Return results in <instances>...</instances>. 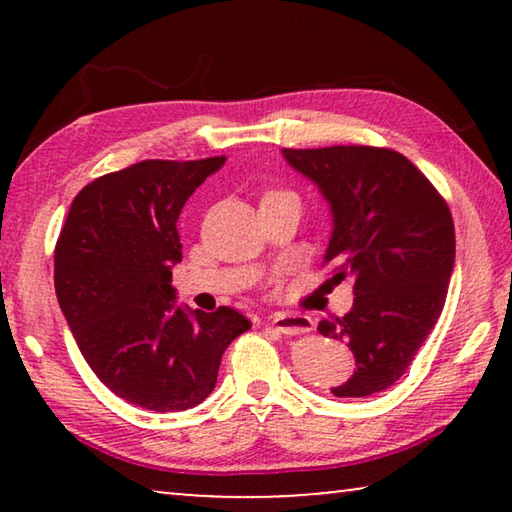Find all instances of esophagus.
<instances>
[{
    "instance_id": "1",
    "label": "esophagus",
    "mask_w": 512,
    "mask_h": 512,
    "mask_svg": "<svg viewBox=\"0 0 512 512\" xmlns=\"http://www.w3.org/2000/svg\"><path fill=\"white\" fill-rule=\"evenodd\" d=\"M271 325L277 329L280 334H305L314 327V320L305 314H284V311H277V314L271 316Z\"/></svg>"
}]
</instances>
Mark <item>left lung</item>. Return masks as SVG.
Returning <instances> with one entry per match:
<instances>
[{
    "mask_svg": "<svg viewBox=\"0 0 512 512\" xmlns=\"http://www.w3.org/2000/svg\"><path fill=\"white\" fill-rule=\"evenodd\" d=\"M289 167L329 203L332 235L323 255L334 280L352 277L354 302L318 332L343 341L357 370L336 397L391 388L427 341L454 271V221L443 196L402 153L375 146L282 149Z\"/></svg>",
    "mask_w": 512,
    "mask_h": 512,
    "instance_id": "left-lung-1",
    "label": "left lung"
}]
</instances>
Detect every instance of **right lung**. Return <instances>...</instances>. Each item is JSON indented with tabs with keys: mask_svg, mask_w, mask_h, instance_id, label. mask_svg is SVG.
Instances as JSON below:
<instances>
[{
	"mask_svg": "<svg viewBox=\"0 0 512 512\" xmlns=\"http://www.w3.org/2000/svg\"><path fill=\"white\" fill-rule=\"evenodd\" d=\"M223 164L144 160L106 173L76 194L60 230L54 284L67 325L101 384L142 409L201 404L225 348L250 329L230 307L176 305L171 287L180 210Z\"/></svg>",
	"mask_w": 512,
	"mask_h": 512,
	"instance_id": "right-lung-1",
	"label": "right lung"
}]
</instances>
